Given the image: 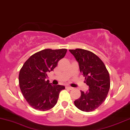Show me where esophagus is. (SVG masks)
<instances>
[{"label": "esophagus", "instance_id": "34e87169", "mask_svg": "<svg viewBox=\"0 0 130 130\" xmlns=\"http://www.w3.org/2000/svg\"><path fill=\"white\" fill-rule=\"evenodd\" d=\"M66 89H69V90H73L74 88L72 87H70V86H67V87H66Z\"/></svg>", "mask_w": 130, "mask_h": 130}]
</instances>
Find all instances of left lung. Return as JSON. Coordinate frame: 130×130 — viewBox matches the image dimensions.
<instances>
[{
	"label": "left lung",
	"mask_w": 130,
	"mask_h": 130,
	"mask_svg": "<svg viewBox=\"0 0 130 130\" xmlns=\"http://www.w3.org/2000/svg\"><path fill=\"white\" fill-rule=\"evenodd\" d=\"M69 51L78 62L81 73L89 87L87 92L81 91L80 98L74 101V104L82 111L91 112L106 99L110 84L109 72L102 60L91 52L82 49Z\"/></svg>",
	"instance_id": "obj_1"
}]
</instances>
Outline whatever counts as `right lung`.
<instances>
[{"mask_svg": "<svg viewBox=\"0 0 130 130\" xmlns=\"http://www.w3.org/2000/svg\"><path fill=\"white\" fill-rule=\"evenodd\" d=\"M66 49H46L31 55L26 60L19 74L22 94L32 108L41 111L51 109L58 101L63 86H52L46 81L48 72L58 65L65 56Z\"/></svg>", "mask_w": 130, "mask_h": 130, "instance_id": "right-lung-1", "label": "right lung"}]
</instances>
